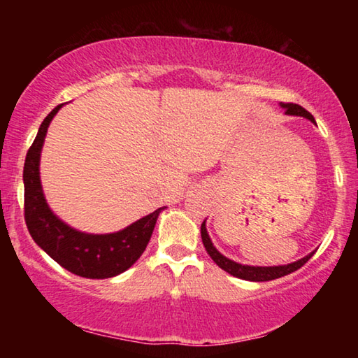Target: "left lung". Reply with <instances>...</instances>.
<instances>
[{"mask_svg":"<svg viewBox=\"0 0 358 358\" xmlns=\"http://www.w3.org/2000/svg\"><path fill=\"white\" fill-rule=\"evenodd\" d=\"M281 107L286 108V113L287 115H296V117H305L308 120H311L313 123H316V120H314L313 115L305 110L299 104H292V102H287V104H281ZM201 234H202V241H203V246L207 252L210 254V257L215 260V264L222 268L224 271H227L235 278H240V280H246V281H271V280H276V278H281V276H286L289 273H292V271L301 268L303 265H305L308 260L313 257V254H308L300 260H296V262L292 264H287V265H280V266H251V265H241L234 262V260H230L227 257H224L222 254L216 250L211 243V240L207 234V227H205V222H202V227H201Z\"/></svg>","mask_w":358,"mask_h":358,"instance_id":"left-lung-1","label":"left lung"}]
</instances>
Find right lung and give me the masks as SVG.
Wrapping results in <instances>:
<instances>
[{
    "label": "right lung",
    "instance_id": "1",
    "mask_svg": "<svg viewBox=\"0 0 358 358\" xmlns=\"http://www.w3.org/2000/svg\"><path fill=\"white\" fill-rule=\"evenodd\" d=\"M62 107L63 104L57 106L42 121L38 136L27 153L23 167L25 222L36 243L63 268L90 280H106L123 273L142 256L162 208L120 232L107 235L78 232L52 213L42 192L39 157L48 124Z\"/></svg>",
    "mask_w": 358,
    "mask_h": 358
}]
</instances>
